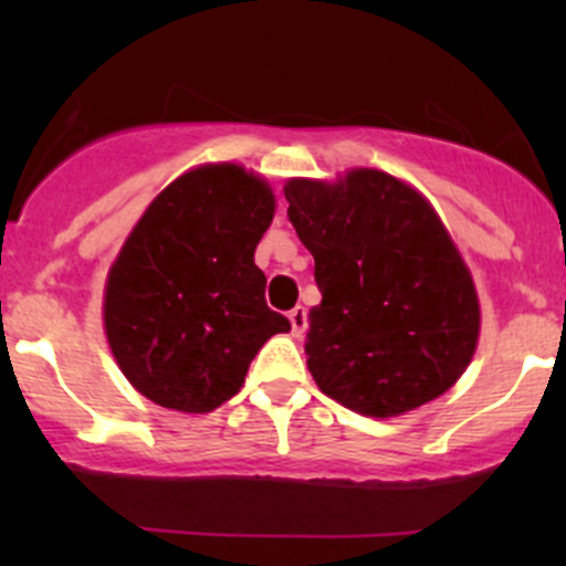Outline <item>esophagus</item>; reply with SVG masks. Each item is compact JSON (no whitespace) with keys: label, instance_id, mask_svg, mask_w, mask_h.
Returning <instances> with one entry per match:
<instances>
[{"label":"esophagus","instance_id":"esophagus-1","mask_svg":"<svg viewBox=\"0 0 566 566\" xmlns=\"http://www.w3.org/2000/svg\"><path fill=\"white\" fill-rule=\"evenodd\" d=\"M290 323H293V336L295 339H301L306 331V325H310V317H306V310L304 306H295V310H290Z\"/></svg>","mask_w":566,"mask_h":566}]
</instances>
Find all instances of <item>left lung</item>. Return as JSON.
I'll list each match as a JSON object with an SVG mask.
<instances>
[{"label": "left lung", "instance_id": "left-lung-1", "mask_svg": "<svg viewBox=\"0 0 566 566\" xmlns=\"http://www.w3.org/2000/svg\"><path fill=\"white\" fill-rule=\"evenodd\" d=\"M287 216L315 256L306 367L317 389L373 419L447 394L479 345L471 271L427 197L384 169L290 177Z\"/></svg>", "mask_w": 566, "mask_h": 566}]
</instances>
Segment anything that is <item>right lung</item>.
<instances>
[{"mask_svg":"<svg viewBox=\"0 0 566 566\" xmlns=\"http://www.w3.org/2000/svg\"><path fill=\"white\" fill-rule=\"evenodd\" d=\"M273 213L271 182L232 161L188 169L147 205L104 287L108 350L142 397L210 413L241 391L260 347L287 334L254 265Z\"/></svg>","mask_w":566,"mask_h":566,"instance_id":"right-lung-1","label":"right lung"}]
</instances>
